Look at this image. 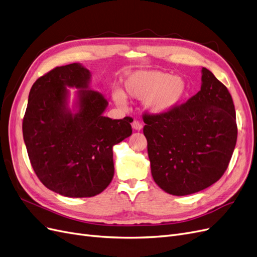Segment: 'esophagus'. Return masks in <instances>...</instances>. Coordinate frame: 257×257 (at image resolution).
<instances>
[{"instance_id":"esophagus-1","label":"esophagus","mask_w":257,"mask_h":257,"mask_svg":"<svg viewBox=\"0 0 257 257\" xmlns=\"http://www.w3.org/2000/svg\"><path fill=\"white\" fill-rule=\"evenodd\" d=\"M132 128H134L135 130H138V131H140V130H142V128H143V125H142V123H141L140 121H138V120H135L134 122H132Z\"/></svg>"}]
</instances>
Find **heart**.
Wrapping results in <instances>:
<instances>
[{
	"label": "heart",
	"instance_id": "b5f03b06",
	"mask_svg": "<svg viewBox=\"0 0 257 257\" xmlns=\"http://www.w3.org/2000/svg\"><path fill=\"white\" fill-rule=\"evenodd\" d=\"M125 93L136 99H142L145 112L151 115L168 114L184 102L188 95L187 81L179 76L160 70H137L123 80ZM117 105L122 106L126 96L121 90L112 93Z\"/></svg>",
	"mask_w": 257,
	"mask_h": 257
}]
</instances>
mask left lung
I'll return each mask as SVG.
<instances>
[{
  "instance_id": "left-lung-1",
  "label": "left lung",
  "mask_w": 257,
  "mask_h": 257,
  "mask_svg": "<svg viewBox=\"0 0 257 257\" xmlns=\"http://www.w3.org/2000/svg\"><path fill=\"white\" fill-rule=\"evenodd\" d=\"M143 132L155 183L183 196L210 187L226 171L237 141L227 88L202 68L201 90L163 115H145Z\"/></svg>"
}]
</instances>
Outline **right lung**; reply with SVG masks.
I'll return each instance as SVG.
<instances>
[{
	"instance_id": "obj_1",
	"label": "right lung",
	"mask_w": 257,
	"mask_h": 257,
	"mask_svg": "<svg viewBox=\"0 0 257 257\" xmlns=\"http://www.w3.org/2000/svg\"><path fill=\"white\" fill-rule=\"evenodd\" d=\"M80 63L56 67L33 84L22 131L29 158L48 189L68 197L101 193L114 176L113 146L132 134L131 118L103 116L104 96L90 89ZM68 87L77 88L73 107Z\"/></svg>"
}]
</instances>
